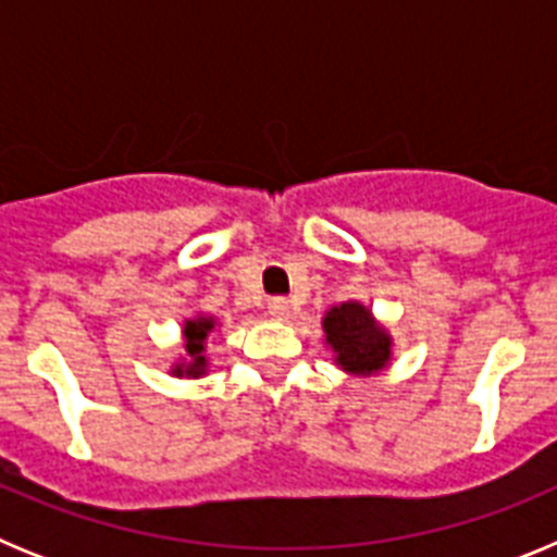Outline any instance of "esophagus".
I'll return each mask as SVG.
<instances>
[{
	"instance_id": "1",
	"label": "esophagus",
	"mask_w": 557,
	"mask_h": 557,
	"mask_svg": "<svg viewBox=\"0 0 557 557\" xmlns=\"http://www.w3.org/2000/svg\"><path fill=\"white\" fill-rule=\"evenodd\" d=\"M268 314L273 318V321H287V318H289V301H287V298H270Z\"/></svg>"
}]
</instances>
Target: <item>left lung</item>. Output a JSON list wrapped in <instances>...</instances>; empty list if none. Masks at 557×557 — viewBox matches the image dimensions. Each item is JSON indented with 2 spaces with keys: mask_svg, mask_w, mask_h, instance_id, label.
I'll use <instances>...</instances> for the list:
<instances>
[{
  "mask_svg": "<svg viewBox=\"0 0 557 557\" xmlns=\"http://www.w3.org/2000/svg\"><path fill=\"white\" fill-rule=\"evenodd\" d=\"M323 332L343 371L368 376V373L382 371L391 359V337L373 321L371 309L362 304L348 301L326 312Z\"/></svg>",
  "mask_w": 557,
  "mask_h": 557,
  "instance_id": "1",
  "label": "left lung"
}]
</instances>
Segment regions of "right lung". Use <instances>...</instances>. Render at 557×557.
I'll return each mask as SVG.
<instances>
[{
  "instance_id": "right-lung-1",
  "label": "right lung",
  "mask_w": 557,
  "mask_h": 557,
  "mask_svg": "<svg viewBox=\"0 0 557 557\" xmlns=\"http://www.w3.org/2000/svg\"><path fill=\"white\" fill-rule=\"evenodd\" d=\"M214 329V321L211 318H195V321H186L184 326V339H186V354H189V362H181L175 366L178 376H200L206 373V337Z\"/></svg>"
}]
</instances>
